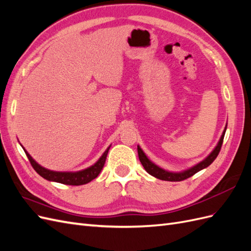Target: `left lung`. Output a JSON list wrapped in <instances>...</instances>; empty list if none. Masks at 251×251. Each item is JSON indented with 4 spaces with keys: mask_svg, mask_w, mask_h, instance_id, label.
I'll return each mask as SVG.
<instances>
[{
    "mask_svg": "<svg viewBox=\"0 0 251 251\" xmlns=\"http://www.w3.org/2000/svg\"><path fill=\"white\" fill-rule=\"evenodd\" d=\"M226 127H227V124L225 126V128H224V131L221 135V137H220L219 142L217 143L216 148L211 151V153L206 158L203 159L202 161H200L199 163H197L196 165L192 166V168H189L185 171L170 172V171H166V170L160 168L159 165L155 164L154 162H151L150 159L148 158V156L144 154V151L141 150V148L139 146H137L139 160H140L142 166L144 168V170H146L150 175H151V176L157 178V179L164 180V181H173V182L185 180L189 177H192L193 175H195L196 173L202 171L203 169H206L208 165H210L212 162H214V160L219 155L220 150H221L223 139H224V135H225V132H226Z\"/></svg>",
    "mask_w": 251,
    "mask_h": 251,
    "instance_id": "obj_1",
    "label": "left lung"
}]
</instances>
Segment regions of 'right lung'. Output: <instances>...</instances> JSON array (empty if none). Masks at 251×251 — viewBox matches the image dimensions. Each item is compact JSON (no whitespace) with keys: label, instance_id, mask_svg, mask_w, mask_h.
I'll list each match as a JSON object with an SVG mask.
<instances>
[{"label":"right lung","instance_id":"1","mask_svg":"<svg viewBox=\"0 0 251 251\" xmlns=\"http://www.w3.org/2000/svg\"><path fill=\"white\" fill-rule=\"evenodd\" d=\"M110 148H111V146L104 151V153L101 155V157L98 159V160L93 165H91V166H89V168L78 171V172H55V171L45 169L42 165L37 163L31 156L29 155V153L24 148L23 149H24L25 153L29 159V161L32 165V168L44 179H46L48 181L58 182V183H63V184H67V185H82V184L89 183L90 181H92L93 179H95L98 176V175H100V173L101 172L103 165H104L105 159H107V155H108V151H109Z\"/></svg>","mask_w":251,"mask_h":251}]
</instances>
